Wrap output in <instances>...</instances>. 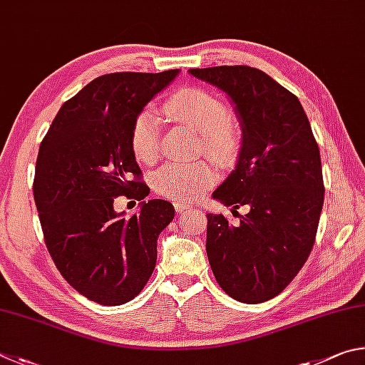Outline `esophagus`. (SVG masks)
Returning a JSON list of instances; mask_svg holds the SVG:
<instances>
[{"instance_id":"34e87169","label":"esophagus","mask_w":365,"mask_h":365,"mask_svg":"<svg viewBox=\"0 0 365 365\" xmlns=\"http://www.w3.org/2000/svg\"><path fill=\"white\" fill-rule=\"evenodd\" d=\"M175 210H176V213H179V215H182V213H187L189 210H190V207L189 205H186V203H175Z\"/></svg>"}]
</instances>
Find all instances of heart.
I'll use <instances>...</instances> for the list:
<instances>
[{
    "label": "heart",
    "instance_id": "obj_1",
    "mask_svg": "<svg viewBox=\"0 0 365 365\" xmlns=\"http://www.w3.org/2000/svg\"><path fill=\"white\" fill-rule=\"evenodd\" d=\"M163 113L176 123L200 133L202 145L218 162L227 163L240 145V131L235 121L226 117V106L207 89L186 86L163 102ZM160 120L152 110L140 112L133 121L130 145L140 163H152L158 157ZM215 181V168L207 162L168 163L153 175V189L158 195L176 202H194L207 192Z\"/></svg>",
    "mask_w": 365,
    "mask_h": 365
}]
</instances>
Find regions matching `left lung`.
I'll return each instance as SVG.
<instances>
[{
	"instance_id": "1",
	"label": "left lung",
	"mask_w": 365,
	"mask_h": 365,
	"mask_svg": "<svg viewBox=\"0 0 365 365\" xmlns=\"http://www.w3.org/2000/svg\"><path fill=\"white\" fill-rule=\"evenodd\" d=\"M189 73L226 93L242 126L239 162L213 199L248 213L237 226L207 215L210 266L229 297L263 303L292 282L314 245L325 192L321 152L302 102L267 73L248 66Z\"/></svg>"
}]
</instances>
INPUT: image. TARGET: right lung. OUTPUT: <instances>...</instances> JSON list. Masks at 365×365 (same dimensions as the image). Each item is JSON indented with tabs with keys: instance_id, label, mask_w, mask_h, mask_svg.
I'll return each instance as SVG.
<instances>
[{
	"instance_id": "1",
	"label": "right lung",
	"mask_w": 365,
	"mask_h": 365,
	"mask_svg": "<svg viewBox=\"0 0 365 365\" xmlns=\"http://www.w3.org/2000/svg\"><path fill=\"white\" fill-rule=\"evenodd\" d=\"M178 73L98 76L63 102L40 145L34 197L48 252L62 277L99 304L139 295L157 263L158 235L175 218L166 200L143 202L130 220L113 200L149 195L131 152V126Z\"/></svg>"
}]
</instances>
